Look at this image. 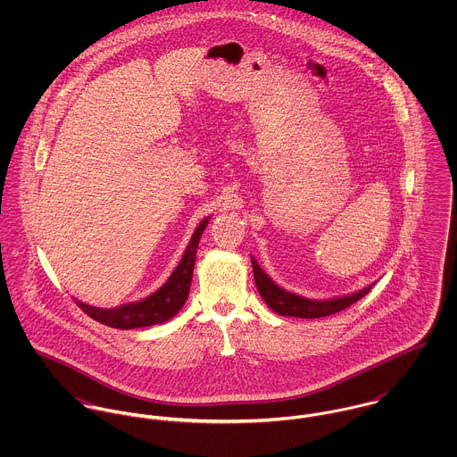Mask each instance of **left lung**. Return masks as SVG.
<instances>
[{"mask_svg": "<svg viewBox=\"0 0 457 457\" xmlns=\"http://www.w3.org/2000/svg\"><path fill=\"white\" fill-rule=\"evenodd\" d=\"M253 265V276H255V285L259 288L262 299L265 301V304L278 315L283 317H297V319H320V317H328L334 315L348 306H352L353 303H357L359 299H362L371 288L373 285L350 294V295H343V297H336V299H327V301H313V299H306L301 297L297 294L287 292L285 288L278 287L263 270L261 265L257 263L255 259H252Z\"/></svg>", "mask_w": 457, "mask_h": 457, "instance_id": "left-lung-1", "label": "left lung"}]
</instances>
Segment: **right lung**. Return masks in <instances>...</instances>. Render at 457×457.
<instances>
[{
	"label": "right lung",
	"instance_id": "add662e5",
	"mask_svg": "<svg viewBox=\"0 0 457 457\" xmlns=\"http://www.w3.org/2000/svg\"><path fill=\"white\" fill-rule=\"evenodd\" d=\"M209 218L202 220L200 225L196 227L185 255L179 262V265L174 269L167 283L160 287L154 294L149 297L138 301V303H129L120 308L112 310H102L89 306L86 303L77 301V306L93 320L104 324V326L114 327V328H137V327L156 326L170 320L187 303L190 285H192V276H194V267H195L196 248L200 236L204 228L207 227Z\"/></svg>",
	"mask_w": 457,
	"mask_h": 457
}]
</instances>
